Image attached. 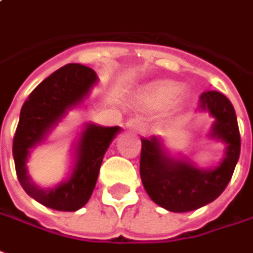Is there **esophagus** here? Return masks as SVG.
<instances>
[{
	"mask_svg": "<svg viewBox=\"0 0 253 253\" xmlns=\"http://www.w3.org/2000/svg\"><path fill=\"white\" fill-rule=\"evenodd\" d=\"M126 128L130 130H135V132H140L141 128H143V120L140 117L130 118L126 123Z\"/></svg>",
	"mask_w": 253,
	"mask_h": 253,
	"instance_id": "esophagus-1",
	"label": "esophagus"
}]
</instances>
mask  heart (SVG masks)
Segmentation results:
<instances>
[{
    "label": "heart",
    "instance_id": "b5f03b06",
    "mask_svg": "<svg viewBox=\"0 0 253 253\" xmlns=\"http://www.w3.org/2000/svg\"><path fill=\"white\" fill-rule=\"evenodd\" d=\"M178 87L171 83L154 84L151 87L144 89L140 95V102L148 109H158L165 106L171 101V98L177 94Z\"/></svg>",
    "mask_w": 253,
    "mask_h": 253
}]
</instances>
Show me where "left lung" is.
Listing matches in <instances>:
<instances>
[{"mask_svg": "<svg viewBox=\"0 0 253 253\" xmlns=\"http://www.w3.org/2000/svg\"><path fill=\"white\" fill-rule=\"evenodd\" d=\"M199 110L214 118L210 137L225 144L218 166L199 169L188 159H174L157 136L141 139L140 177L154 203L173 212H187L214 202L227 187L241 148L237 117L226 96L218 91L200 95Z\"/></svg>", "mask_w": 253, "mask_h": 253, "instance_id": "left-lung-1", "label": "left lung"}]
</instances>
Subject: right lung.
<instances>
[{
  "instance_id": "add662e5",
  "label": "right lung",
  "mask_w": 253,
  "mask_h": 253,
  "mask_svg": "<svg viewBox=\"0 0 253 253\" xmlns=\"http://www.w3.org/2000/svg\"><path fill=\"white\" fill-rule=\"evenodd\" d=\"M98 83L96 73L82 64H68L46 78L21 107L13 137V159L21 187L32 199L57 211L82 209L92 195L105 152L120 126L87 124L75 147L72 173L55 187L43 189L32 182L27 162L34 147L46 140L66 113L80 105Z\"/></svg>"
}]
</instances>
